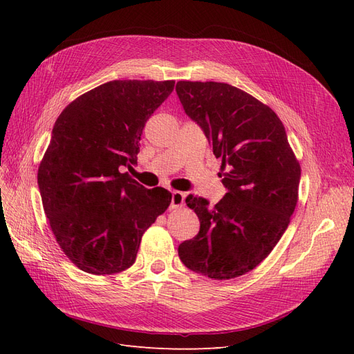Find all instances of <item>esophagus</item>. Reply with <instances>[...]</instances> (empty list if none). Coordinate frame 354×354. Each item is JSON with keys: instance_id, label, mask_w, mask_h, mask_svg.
<instances>
[{"instance_id": "34e87169", "label": "esophagus", "mask_w": 354, "mask_h": 354, "mask_svg": "<svg viewBox=\"0 0 354 354\" xmlns=\"http://www.w3.org/2000/svg\"><path fill=\"white\" fill-rule=\"evenodd\" d=\"M185 198L186 195L183 194V192H173V195H171V208H178L185 203Z\"/></svg>"}]
</instances>
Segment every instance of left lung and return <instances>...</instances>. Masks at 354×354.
<instances>
[{
    "label": "left lung",
    "mask_w": 354,
    "mask_h": 354,
    "mask_svg": "<svg viewBox=\"0 0 354 354\" xmlns=\"http://www.w3.org/2000/svg\"><path fill=\"white\" fill-rule=\"evenodd\" d=\"M176 91L221 160L227 189L214 207L203 198H186L201 229L178 245V257L211 279H233L255 269L282 238L298 201L301 168L282 121L251 94L212 81H178Z\"/></svg>",
    "instance_id": "8db88e82"
}]
</instances>
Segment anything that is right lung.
<instances>
[{
    "instance_id": "obj_1",
    "label": "right lung",
    "mask_w": 354,
    "mask_h": 354,
    "mask_svg": "<svg viewBox=\"0 0 354 354\" xmlns=\"http://www.w3.org/2000/svg\"><path fill=\"white\" fill-rule=\"evenodd\" d=\"M174 84L109 81L68 104L53 127L38 187L59 246L82 272L133 266L143 233L169 205L167 189H146L122 169L137 162L145 124Z\"/></svg>"
}]
</instances>
